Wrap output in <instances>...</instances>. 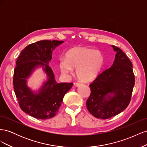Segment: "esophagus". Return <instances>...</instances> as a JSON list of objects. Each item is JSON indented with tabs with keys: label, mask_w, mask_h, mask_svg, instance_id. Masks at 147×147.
<instances>
[{
	"label": "esophagus",
	"mask_w": 147,
	"mask_h": 147,
	"mask_svg": "<svg viewBox=\"0 0 147 147\" xmlns=\"http://www.w3.org/2000/svg\"><path fill=\"white\" fill-rule=\"evenodd\" d=\"M82 83H81L80 82H77V83H75V85L76 86H80V85H82Z\"/></svg>",
	"instance_id": "1"
}]
</instances>
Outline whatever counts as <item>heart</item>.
Listing matches in <instances>:
<instances>
[{"mask_svg": "<svg viewBox=\"0 0 147 147\" xmlns=\"http://www.w3.org/2000/svg\"><path fill=\"white\" fill-rule=\"evenodd\" d=\"M102 53L94 49L84 47L74 48L66 53L65 61L59 62V69L64 75L72 72L76 69V75L83 82H91L100 73L104 65Z\"/></svg>", "mask_w": 147, "mask_h": 147, "instance_id": "b5f03b06", "label": "heart"}]
</instances>
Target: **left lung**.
I'll return each mask as SVG.
<instances>
[{
	"mask_svg": "<svg viewBox=\"0 0 147 147\" xmlns=\"http://www.w3.org/2000/svg\"><path fill=\"white\" fill-rule=\"evenodd\" d=\"M111 47L116 52L113 63L90 84L91 94L86 101L90 113L100 119L123 112L129 104L135 84L131 61L121 49Z\"/></svg>",
	"mask_w": 147,
	"mask_h": 147,
	"instance_id": "obj_1",
	"label": "left lung"
}]
</instances>
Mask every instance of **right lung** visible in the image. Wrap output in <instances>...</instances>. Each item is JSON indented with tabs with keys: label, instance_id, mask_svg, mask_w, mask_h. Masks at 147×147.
Segmentation results:
<instances>
[{
	"label": "right lung",
	"instance_id": "1",
	"mask_svg": "<svg viewBox=\"0 0 147 147\" xmlns=\"http://www.w3.org/2000/svg\"><path fill=\"white\" fill-rule=\"evenodd\" d=\"M64 41L41 40L26 47L16 63L13 84L22 110L31 117L40 119L53 118L58 112L63 97L72 87V83H59L55 80L50 63L53 51ZM46 75L37 90L28 85V80L37 69Z\"/></svg>",
	"mask_w": 147,
	"mask_h": 147
}]
</instances>
